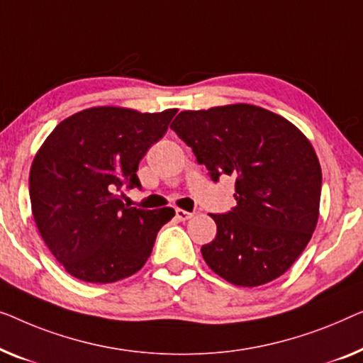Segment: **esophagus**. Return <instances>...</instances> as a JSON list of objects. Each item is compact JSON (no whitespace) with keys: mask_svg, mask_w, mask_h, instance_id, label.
Instances as JSON below:
<instances>
[{"mask_svg":"<svg viewBox=\"0 0 363 363\" xmlns=\"http://www.w3.org/2000/svg\"><path fill=\"white\" fill-rule=\"evenodd\" d=\"M176 217H177V220L186 222L191 217H194V212H187V211H182V208H176Z\"/></svg>","mask_w":363,"mask_h":363,"instance_id":"obj_1","label":"esophagus"}]
</instances>
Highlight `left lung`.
Returning a JSON list of instances; mask_svg holds the SVG:
<instances>
[{"instance_id":"left-lung-1","label":"left lung","mask_w":363,"mask_h":363,"mask_svg":"<svg viewBox=\"0 0 363 363\" xmlns=\"http://www.w3.org/2000/svg\"><path fill=\"white\" fill-rule=\"evenodd\" d=\"M171 128L212 181L235 177V206L211 213L217 235L201 248L208 268L243 288L267 284L303 253L319 218L323 172L308 138L248 104L181 111Z\"/></svg>"}]
</instances>
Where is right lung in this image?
<instances>
[{
    "label": "right lung",
    "instance_id": "1",
    "mask_svg": "<svg viewBox=\"0 0 363 363\" xmlns=\"http://www.w3.org/2000/svg\"><path fill=\"white\" fill-rule=\"evenodd\" d=\"M176 113L94 106L60 121L43 143L29 172L30 207L50 253L74 278L115 283L147 262L174 208L128 207L118 192L141 187L138 164Z\"/></svg>",
    "mask_w": 363,
    "mask_h": 363
}]
</instances>
